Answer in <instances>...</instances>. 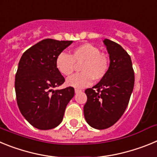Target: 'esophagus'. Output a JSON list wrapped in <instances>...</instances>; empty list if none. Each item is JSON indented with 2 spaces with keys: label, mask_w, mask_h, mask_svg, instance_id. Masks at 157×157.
Here are the masks:
<instances>
[{
  "label": "esophagus",
  "mask_w": 157,
  "mask_h": 157,
  "mask_svg": "<svg viewBox=\"0 0 157 157\" xmlns=\"http://www.w3.org/2000/svg\"><path fill=\"white\" fill-rule=\"evenodd\" d=\"M75 94H78V93L82 92V90H79V89H75Z\"/></svg>",
  "instance_id": "esophagus-1"
}]
</instances>
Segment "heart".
Returning <instances> with one entry per match:
<instances>
[{
  "mask_svg": "<svg viewBox=\"0 0 157 157\" xmlns=\"http://www.w3.org/2000/svg\"><path fill=\"white\" fill-rule=\"evenodd\" d=\"M81 63L82 72L68 78L67 85L75 88L88 86L93 79L99 81L104 78L109 71L110 64L108 56L101 53L98 47L90 43L73 48L71 56L61 52L56 59V68L65 76L71 75L75 70L76 64Z\"/></svg>",
  "mask_w": 157,
  "mask_h": 157,
  "instance_id": "b5f03b06",
  "label": "heart"
}]
</instances>
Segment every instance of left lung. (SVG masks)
I'll return each mask as SVG.
<instances>
[{
  "mask_svg": "<svg viewBox=\"0 0 157 157\" xmlns=\"http://www.w3.org/2000/svg\"><path fill=\"white\" fill-rule=\"evenodd\" d=\"M110 64L106 76L85 90L84 116L93 128L104 130L114 125L125 112L134 86V73L129 54L117 43L104 40Z\"/></svg>",
  "mask_w": 157,
  "mask_h": 157,
  "instance_id": "left-lung-1",
  "label": "left lung"
}]
</instances>
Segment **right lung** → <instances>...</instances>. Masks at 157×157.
Wrapping results in <instances>:
<instances>
[{"mask_svg":"<svg viewBox=\"0 0 157 157\" xmlns=\"http://www.w3.org/2000/svg\"><path fill=\"white\" fill-rule=\"evenodd\" d=\"M72 42L44 39L25 51L19 60L15 80L17 105L23 117L35 128L57 127L74 97L71 86L52 90L65 81L56 68V57Z\"/></svg>","mask_w":157,"mask_h":157,"instance_id":"1","label":"right lung"}]
</instances>
